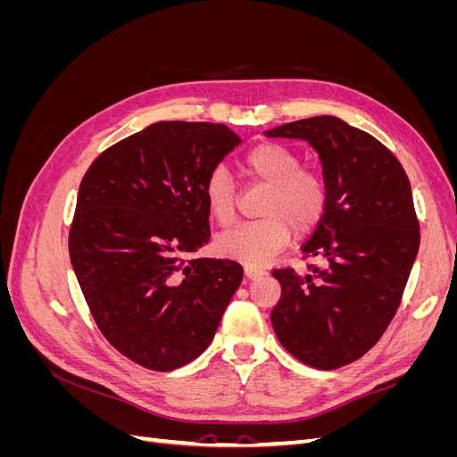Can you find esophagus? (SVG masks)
<instances>
[{
    "mask_svg": "<svg viewBox=\"0 0 457 457\" xmlns=\"http://www.w3.org/2000/svg\"><path fill=\"white\" fill-rule=\"evenodd\" d=\"M244 274H245V278L255 280V278H259V276L267 274V270L261 269V267H255V265H245V267H244Z\"/></svg>",
    "mask_w": 457,
    "mask_h": 457,
    "instance_id": "esophagus-1",
    "label": "esophagus"
}]
</instances>
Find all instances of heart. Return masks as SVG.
<instances>
[{
  "mask_svg": "<svg viewBox=\"0 0 457 457\" xmlns=\"http://www.w3.org/2000/svg\"><path fill=\"white\" fill-rule=\"evenodd\" d=\"M252 181L267 187L261 200L262 219L220 234L215 240L219 255L262 267L292 240V234L312 232L328 210L326 179L305 168L301 156L278 143H262L247 152L244 160ZM207 212L220 227L237 219L238 195L230 173L215 165L204 179Z\"/></svg>",
  "mask_w": 457,
  "mask_h": 457,
  "instance_id": "obj_1",
  "label": "heart"
}]
</instances>
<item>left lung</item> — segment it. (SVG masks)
Returning <instances> with one entry per match:
<instances>
[{
  "mask_svg": "<svg viewBox=\"0 0 457 457\" xmlns=\"http://www.w3.org/2000/svg\"><path fill=\"white\" fill-rule=\"evenodd\" d=\"M309 141L322 160L328 210L303 259L307 272L274 269L282 295L270 312L276 337L297 361L336 370L358 361L385 334L418 255L420 220L408 175L393 152L336 116L265 131Z\"/></svg>",
  "mask_w": 457,
  "mask_h": 457,
  "instance_id": "obj_1",
  "label": "left lung"
}]
</instances>
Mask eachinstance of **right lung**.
Instances as JSON below:
<instances>
[{
    "label": "right lung",
    "mask_w": 457,
    "mask_h": 457,
    "mask_svg": "<svg viewBox=\"0 0 457 457\" xmlns=\"http://www.w3.org/2000/svg\"><path fill=\"white\" fill-rule=\"evenodd\" d=\"M240 143L210 121H158L108 146L81 179L68 252L101 334L148 370L212 343L244 269L188 257L210 242L204 179Z\"/></svg>",
    "instance_id": "obj_1"
}]
</instances>
